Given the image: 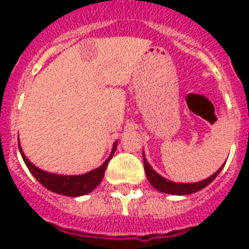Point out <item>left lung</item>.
Returning a JSON list of instances; mask_svg holds the SVG:
<instances>
[{"label":"left lung","instance_id":"obj_1","mask_svg":"<svg viewBox=\"0 0 249 249\" xmlns=\"http://www.w3.org/2000/svg\"><path fill=\"white\" fill-rule=\"evenodd\" d=\"M221 168H220L219 171H216L211 178H205L203 181H198V183H172V181H169L167 178H161L159 173L155 172L153 168L148 164V161L145 160V156H144V169H145V175L146 178H148V180H149V183L156 188L157 191H160V192L164 193H172V195H191V193L197 192V191L203 189V188H205L208 184H211L213 181L214 178H216V176H217L220 173V171H221Z\"/></svg>","mask_w":249,"mask_h":249}]
</instances>
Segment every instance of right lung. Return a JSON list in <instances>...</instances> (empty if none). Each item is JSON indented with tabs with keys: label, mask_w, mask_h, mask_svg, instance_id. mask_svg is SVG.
<instances>
[{
	"label": "right lung",
	"mask_w": 249,
	"mask_h": 249,
	"mask_svg": "<svg viewBox=\"0 0 249 249\" xmlns=\"http://www.w3.org/2000/svg\"><path fill=\"white\" fill-rule=\"evenodd\" d=\"M117 142H114L113 149L110 156L107 159V161L104 162L101 167L93 169L90 172L85 173V175H78V176H62V175H54V173H48L45 171H41L37 167H35L32 162L26 159L24 152L21 149L18 142L19 152L21 156L24 159L26 167L30 171V173L35 176L38 181H40L45 188L54 193H60V195H65V196H71V197H77V196H82L87 193L92 192L94 188L97 187L98 184L101 183L104 178L105 169L108 167V162L113 156L114 151H116Z\"/></svg>",
	"instance_id": "1"
}]
</instances>
